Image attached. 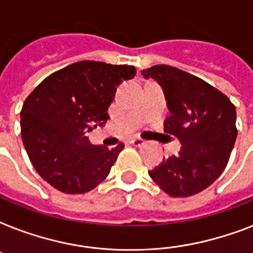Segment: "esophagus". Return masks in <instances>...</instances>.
Returning a JSON list of instances; mask_svg holds the SVG:
<instances>
[{
    "label": "esophagus",
    "mask_w": 253,
    "mask_h": 253,
    "mask_svg": "<svg viewBox=\"0 0 253 253\" xmlns=\"http://www.w3.org/2000/svg\"><path fill=\"white\" fill-rule=\"evenodd\" d=\"M130 143L135 147H140L142 144H144V140H143V139H139V138H134V139H130Z\"/></svg>",
    "instance_id": "34e87169"
}]
</instances>
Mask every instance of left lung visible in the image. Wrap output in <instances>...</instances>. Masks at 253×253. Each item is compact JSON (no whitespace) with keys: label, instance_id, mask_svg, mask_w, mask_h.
<instances>
[{"label":"left lung","instance_id":"8db88e82","mask_svg":"<svg viewBox=\"0 0 253 253\" xmlns=\"http://www.w3.org/2000/svg\"><path fill=\"white\" fill-rule=\"evenodd\" d=\"M142 73L162 85L170 111L164 132L182 144L178 155L164 159L148 174L170 197L202 192L230 160L238 135L234 103L202 79L170 65H154Z\"/></svg>","mask_w":253,"mask_h":253}]
</instances>
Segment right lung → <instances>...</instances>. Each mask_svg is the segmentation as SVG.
Listing matches in <instances>:
<instances>
[{"label": "right lung", "instance_id": "right-lung-1", "mask_svg": "<svg viewBox=\"0 0 253 253\" xmlns=\"http://www.w3.org/2000/svg\"><path fill=\"white\" fill-rule=\"evenodd\" d=\"M132 65L77 61L45 77L21 110L22 142L41 177L67 194H83L102 182L125 144L93 146L86 132L110 118L117 86L134 79Z\"/></svg>", "mask_w": 253, "mask_h": 253}]
</instances>
